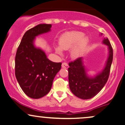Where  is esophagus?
<instances>
[{"label":"esophagus","mask_w":125,"mask_h":125,"mask_svg":"<svg viewBox=\"0 0 125 125\" xmlns=\"http://www.w3.org/2000/svg\"><path fill=\"white\" fill-rule=\"evenodd\" d=\"M69 66L67 64V63L66 62H63L62 64V68H68Z\"/></svg>","instance_id":"34e87169"}]
</instances>
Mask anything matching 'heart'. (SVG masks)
Returning a JSON list of instances; mask_svg holds the SVG:
<instances>
[{
  "instance_id": "b5f03b06",
  "label": "heart",
  "mask_w": 125,
  "mask_h": 125,
  "mask_svg": "<svg viewBox=\"0 0 125 125\" xmlns=\"http://www.w3.org/2000/svg\"><path fill=\"white\" fill-rule=\"evenodd\" d=\"M89 42V38L84 36L81 32L71 31L64 33L60 38L59 46H55V50L60 54H62V50H68L71 49V56L73 58H77L81 56Z\"/></svg>"
}]
</instances>
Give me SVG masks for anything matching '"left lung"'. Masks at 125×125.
<instances>
[{
	"label": "left lung",
	"mask_w": 125,
	"mask_h": 125,
	"mask_svg": "<svg viewBox=\"0 0 125 125\" xmlns=\"http://www.w3.org/2000/svg\"><path fill=\"white\" fill-rule=\"evenodd\" d=\"M102 35V33H101ZM103 43L108 46V56L105 65L101 71L93 77L87 74L83 57H79L69 63V86L72 93L83 100L90 99L97 94L108 79L113 60V50L108 38H104Z\"/></svg>",
	"instance_id": "left-lung-1"
}]
</instances>
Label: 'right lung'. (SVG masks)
I'll return each mask as SVG.
<instances>
[{
    "instance_id": "obj_1",
    "label": "right lung",
    "mask_w": 125,
    "mask_h": 125,
    "mask_svg": "<svg viewBox=\"0 0 125 125\" xmlns=\"http://www.w3.org/2000/svg\"><path fill=\"white\" fill-rule=\"evenodd\" d=\"M51 24H39L25 32L15 58V74L20 87L30 98L38 99L50 92L61 62H54L34 44L35 38L51 31Z\"/></svg>"
}]
</instances>
